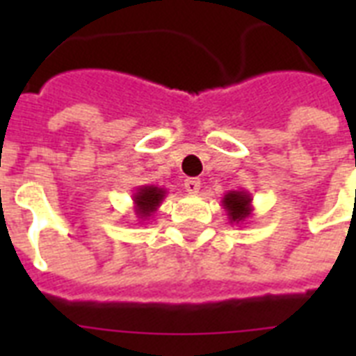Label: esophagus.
<instances>
[{
	"label": "esophagus",
	"instance_id": "34e87169",
	"mask_svg": "<svg viewBox=\"0 0 356 356\" xmlns=\"http://www.w3.org/2000/svg\"><path fill=\"white\" fill-rule=\"evenodd\" d=\"M201 188V181L195 177L184 179V190L188 192V194H197Z\"/></svg>",
	"mask_w": 356,
	"mask_h": 356
}]
</instances>
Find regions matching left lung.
<instances>
[{
    "label": "left lung",
    "instance_id": "obj_1",
    "mask_svg": "<svg viewBox=\"0 0 356 356\" xmlns=\"http://www.w3.org/2000/svg\"><path fill=\"white\" fill-rule=\"evenodd\" d=\"M253 197L243 190H229L222 197V207L227 212L229 223H243L253 212Z\"/></svg>",
    "mask_w": 356,
    "mask_h": 356
}]
</instances>
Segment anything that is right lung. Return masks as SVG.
<instances>
[{
  "label": "right lung",
  "instance_id": "obj_1",
  "mask_svg": "<svg viewBox=\"0 0 356 356\" xmlns=\"http://www.w3.org/2000/svg\"><path fill=\"white\" fill-rule=\"evenodd\" d=\"M166 194V188H161V186H155V184H144V186H138L134 190L133 203L138 223L149 220L159 211V207L164 201Z\"/></svg>",
  "mask_w": 356,
  "mask_h": 356
}]
</instances>
